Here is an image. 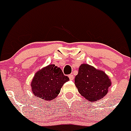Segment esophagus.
<instances>
[{
  "mask_svg": "<svg viewBox=\"0 0 131 131\" xmlns=\"http://www.w3.org/2000/svg\"><path fill=\"white\" fill-rule=\"evenodd\" d=\"M68 77H69V78H70V80H73V78H74V76H73V74H70Z\"/></svg>",
  "mask_w": 131,
  "mask_h": 131,
  "instance_id": "obj_1",
  "label": "esophagus"
}]
</instances>
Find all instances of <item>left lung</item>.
<instances>
[{
	"label": "left lung",
	"mask_w": 131,
	"mask_h": 131,
	"mask_svg": "<svg viewBox=\"0 0 131 131\" xmlns=\"http://www.w3.org/2000/svg\"><path fill=\"white\" fill-rule=\"evenodd\" d=\"M75 84L86 99L96 101L106 95L111 83L103 71L88 64H82L75 78Z\"/></svg>",
	"instance_id": "left-lung-1"
}]
</instances>
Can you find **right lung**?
<instances>
[{
	"mask_svg": "<svg viewBox=\"0 0 131 131\" xmlns=\"http://www.w3.org/2000/svg\"><path fill=\"white\" fill-rule=\"evenodd\" d=\"M61 70L51 64L37 72L32 79V92L36 97L45 101H51L60 93L63 83L69 81Z\"/></svg>",
	"mask_w": 131,
	"mask_h": 131,
	"instance_id": "add662e5",
	"label": "right lung"
}]
</instances>
